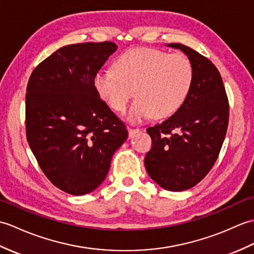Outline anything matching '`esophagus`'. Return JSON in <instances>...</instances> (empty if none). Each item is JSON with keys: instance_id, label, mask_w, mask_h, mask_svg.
<instances>
[{"instance_id": "obj_1", "label": "esophagus", "mask_w": 254, "mask_h": 254, "mask_svg": "<svg viewBox=\"0 0 254 254\" xmlns=\"http://www.w3.org/2000/svg\"><path fill=\"white\" fill-rule=\"evenodd\" d=\"M139 131H140L139 128H128V134H129V137L134 136V134L138 133Z\"/></svg>"}]
</instances>
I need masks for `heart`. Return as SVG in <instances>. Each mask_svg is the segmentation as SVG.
<instances>
[{"instance_id":"heart-1","label":"heart","mask_w":254,"mask_h":254,"mask_svg":"<svg viewBox=\"0 0 254 254\" xmlns=\"http://www.w3.org/2000/svg\"><path fill=\"white\" fill-rule=\"evenodd\" d=\"M113 67L95 74L94 88L112 110L120 113L126 110L134 92L137 100L128 113L132 123L152 115L159 120L172 116L186 102L193 84V65L183 53L136 48L118 56Z\"/></svg>"}]
</instances>
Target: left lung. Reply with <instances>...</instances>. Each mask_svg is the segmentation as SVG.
Listing matches in <instances>:
<instances>
[{
    "label": "left lung",
    "instance_id": "left-lung-1",
    "mask_svg": "<svg viewBox=\"0 0 254 254\" xmlns=\"http://www.w3.org/2000/svg\"><path fill=\"white\" fill-rule=\"evenodd\" d=\"M179 49L193 65V84L186 102L162 124L149 127L152 148L144 166L162 188H192L211 171L226 136L229 104L221 74L212 62L182 43Z\"/></svg>",
    "mask_w": 254,
    "mask_h": 254
}]
</instances>
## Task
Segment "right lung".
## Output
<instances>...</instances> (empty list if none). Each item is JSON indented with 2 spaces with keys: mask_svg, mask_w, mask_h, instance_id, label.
<instances>
[{
  "mask_svg": "<svg viewBox=\"0 0 254 254\" xmlns=\"http://www.w3.org/2000/svg\"><path fill=\"white\" fill-rule=\"evenodd\" d=\"M114 42L65 46L41 62L26 93V134L33 155L55 187L74 195L103 183L128 131L100 98L94 76Z\"/></svg>",
  "mask_w": 254,
  "mask_h": 254,
  "instance_id": "1",
  "label": "right lung"
}]
</instances>
